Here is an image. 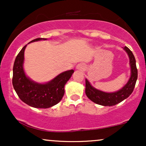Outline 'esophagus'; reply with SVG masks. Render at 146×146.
<instances>
[{
	"label": "esophagus",
	"instance_id": "34e87169",
	"mask_svg": "<svg viewBox=\"0 0 146 146\" xmlns=\"http://www.w3.org/2000/svg\"><path fill=\"white\" fill-rule=\"evenodd\" d=\"M76 68L78 70H81V71H84V70L85 69V66L84 64H78V65H77L76 66Z\"/></svg>",
	"mask_w": 146,
	"mask_h": 146
}]
</instances>
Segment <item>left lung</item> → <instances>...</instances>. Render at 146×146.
<instances>
[{"mask_svg": "<svg viewBox=\"0 0 146 146\" xmlns=\"http://www.w3.org/2000/svg\"><path fill=\"white\" fill-rule=\"evenodd\" d=\"M124 50L128 54L130 58V67H131V76L128 83L121 89L115 93H105L101 90L95 89L90 85L89 82L86 80V88L85 93L86 96L95 104L104 106H111L124 100L128 98L130 95L133 92L138 76V71L136 66V60L132 52L127 46H125Z\"/></svg>", "mask_w": 146, "mask_h": 146, "instance_id": "1", "label": "left lung"}]
</instances>
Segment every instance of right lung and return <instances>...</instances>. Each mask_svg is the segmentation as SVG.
I'll return each mask as SVG.
<instances>
[{
	"label": "right lung",
	"mask_w": 146,
	"mask_h": 146,
	"mask_svg": "<svg viewBox=\"0 0 146 146\" xmlns=\"http://www.w3.org/2000/svg\"><path fill=\"white\" fill-rule=\"evenodd\" d=\"M45 38H38L30 42ZM27 45L16 56L13 67L12 84L19 98L30 106L47 108L59 103L64 94V85L71 78L74 71H65L46 84H38L29 80L23 70L24 52Z\"/></svg>",
	"instance_id": "add662e5"
}]
</instances>
